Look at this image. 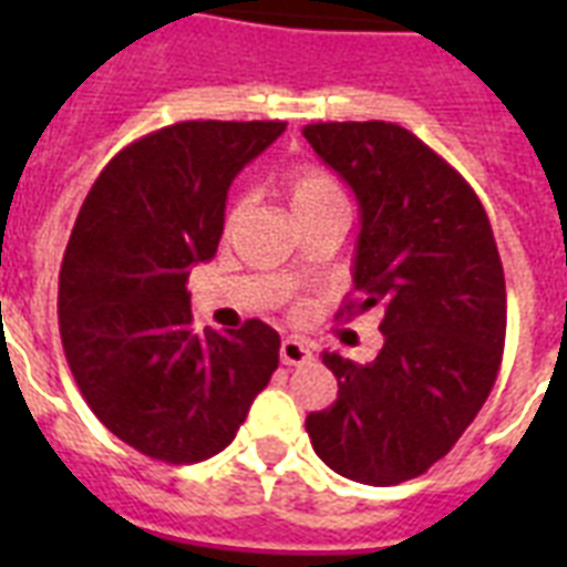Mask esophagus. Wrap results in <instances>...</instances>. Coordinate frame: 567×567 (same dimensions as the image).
Returning <instances> with one entry per match:
<instances>
[{"label": "esophagus", "mask_w": 567, "mask_h": 567, "mask_svg": "<svg viewBox=\"0 0 567 567\" xmlns=\"http://www.w3.org/2000/svg\"><path fill=\"white\" fill-rule=\"evenodd\" d=\"M279 359H282V364H306L315 359V353L300 338H285L282 347H279Z\"/></svg>", "instance_id": "34e87169"}]
</instances>
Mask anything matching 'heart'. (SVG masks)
<instances>
[{"label": "heart", "instance_id": "1", "mask_svg": "<svg viewBox=\"0 0 567 567\" xmlns=\"http://www.w3.org/2000/svg\"><path fill=\"white\" fill-rule=\"evenodd\" d=\"M285 188H288V196H291L293 212H309V208H318V205L336 203V199H344L341 188H338V182L329 176L327 171H320V167H311V164H300V167H293L285 176ZM244 203L240 199H231L226 205V226H229L235 217L240 214Z\"/></svg>", "mask_w": 567, "mask_h": 567}]
</instances>
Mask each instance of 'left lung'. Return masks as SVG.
<instances>
[{"mask_svg":"<svg viewBox=\"0 0 567 567\" xmlns=\"http://www.w3.org/2000/svg\"><path fill=\"white\" fill-rule=\"evenodd\" d=\"M311 150L353 188L362 231L355 297L338 318L382 309L371 364L323 353L338 400L306 417L336 474L396 485L426 474L483 409L506 341V279L474 188L409 128L311 123Z\"/></svg>","mask_w":567,"mask_h":567,"instance_id":"left-lung-1","label":"left lung"}]
</instances>
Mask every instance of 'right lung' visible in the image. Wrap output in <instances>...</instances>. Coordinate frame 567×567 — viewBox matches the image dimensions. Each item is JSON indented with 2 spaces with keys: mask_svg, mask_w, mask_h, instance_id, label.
<instances>
[{
  "mask_svg": "<svg viewBox=\"0 0 567 567\" xmlns=\"http://www.w3.org/2000/svg\"><path fill=\"white\" fill-rule=\"evenodd\" d=\"M279 120H185L123 146L93 182L58 276V327L91 412L167 465L212 458L279 364V332L247 320L194 332L188 276L217 252L231 179Z\"/></svg>",
  "mask_w": 567,
  "mask_h": 567,
  "instance_id": "obj_1",
  "label": "right lung"
}]
</instances>
